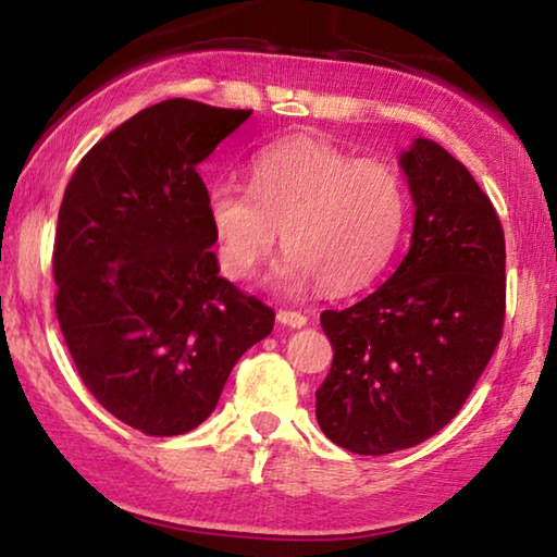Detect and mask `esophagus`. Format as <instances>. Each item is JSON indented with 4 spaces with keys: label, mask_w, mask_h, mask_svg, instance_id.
<instances>
[{
    "label": "esophagus",
    "mask_w": 557,
    "mask_h": 557,
    "mask_svg": "<svg viewBox=\"0 0 557 557\" xmlns=\"http://www.w3.org/2000/svg\"><path fill=\"white\" fill-rule=\"evenodd\" d=\"M277 322L285 324V326H292V329H299V326L307 324V317L301 312H295V309H280Z\"/></svg>",
    "instance_id": "obj_1"
}]
</instances>
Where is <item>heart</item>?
Listing matches in <instances>:
<instances>
[{
    "instance_id": "obj_1",
    "label": "heart",
    "mask_w": 557,
    "mask_h": 557,
    "mask_svg": "<svg viewBox=\"0 0 557 557\" xmlns=\"http://www.w3.org/2000/svg\"><path fill=\"white\" fill-rule=\"evenodd\" d=\"M252 191L219 182L206 209L228 277L243 280L280 240L289 256L280 277L351 292L379 275L398 248L408 188L381 159H356L319 139H289L252 159Z\"/></svg>"
}]
</instances>
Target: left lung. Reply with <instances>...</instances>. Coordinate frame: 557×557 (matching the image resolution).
<instances>
[{
    "instance_id": "1",
    "label": "left lung",
    "mask_w": 557,
    "mask_h": 557,
    "mask_svg": "<svg viewBox=\"0 0 557 557\" xmlns=\"http://www.w3.org/2000/svg\"><path fill=\"white\" fill-rule=\"evenodd\" d=\"M400 166L414 203L408 252L373 295L322 312L334 361L317 388V422L356 455L437 435L504 334L506 243L488 196L432 139H414Z\"/></svg>"
}]
</instances>
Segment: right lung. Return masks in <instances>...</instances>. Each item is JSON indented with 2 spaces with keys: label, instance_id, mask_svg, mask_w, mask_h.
Here are the masks:
<instances>
[{
  "label": "right lung",
  "instance_id": "1",
  "mask_svg": "<svg viewBox=\"0 0 557 557\" xmlns=\"http://www.w3.org/2000/svg\"><path fill=\"white\" fill-rule=\"evenodd\" d=\"M252 110L174 98L81 159L53 243L55 317L102 408L152 437L199 428L275 312L219 275L199 164Z\"/></svg>",
  "mask_w": 557,
  "mask_h": 557
}]
</instances>
